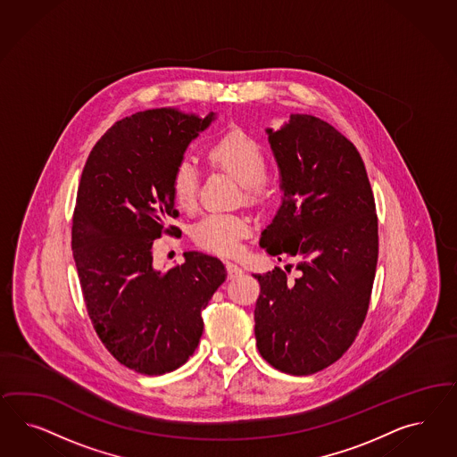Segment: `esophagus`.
<instances>
[{
    "instance_id": "34e87169",
    "label": "esophagus",
    "mask_w": 457,
    "mask_h": 457,
    "mask_svg": "<svg viewBox=\"0 0 457 457\" xmlns=\"http://www.w3.org/2000/svg\"><path fill=\"white\" fill-rule=\"evenodd\" d=\"M226 270H228V278H229V279L241 277V275L245 273L243 268H241L239 264L233 263V262H228V263H226Z\"/></svg>"
}]
</instances>
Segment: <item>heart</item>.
Returning <instances> with one entry per match:
<instances>
[{"instance_id": "b5f03b06", "label": "heart", "mask_w": 457, "mask_h": 457, "mask_svg": "<svg viewBox=\"0 0 457 457\" xmlns=\"http://www.w3.org/2000/svg\"><path fill=\"white\" fill-rule=\"evenodd\" d=\"M209 161L216 167L231 172L245 186L248 197L262 194L268 159L263 147L246 132L235 129L216 138L209 147ZM199 189V172L193 161L182 159L172 172L170 191L180 208L191 209L195 204ZM249 222L236 214H209L195 224V243L218 254H235L241 237L248 235Z\"/></svg>"}]
</instances>
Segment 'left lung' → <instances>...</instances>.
<instances>
[{"label": "left lung", "mask_w": 457, "mask_h": 457, "mask_svg": "<svg viewBox=\"0 0 457 457\" xmlns=\"http://www.w3.org/2000/svg\"><path fill=\"white\" fill-rule=\"evenodd\" d=\"M266 134L283 195L260 246L295 256L298 273L288 277L287 264L254 275L256 345L285 374H315L345 353L369 310L378 258L374 193L355 145L319 117L291 113Z\"/></svg>", "instance_id": "obj_1"}]
</instances>
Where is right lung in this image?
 I'll list each match as a JSON object with an SVG mask.
<instances>
[{"instance_id": "obj_1", "label": "right lung", "mask_w": 457, "mask_h": 457, "mask_svg": "<svg viewBox=\"0 0 457 457\" xmlns=\"http://www.w3.org/2000/svg\"><path fill=\"white\" fill-rule=\"evenodd\" d=\"M216 120L178 109L137 112L112 125L83 167L71 249L88 317L122 365L144 375L179 369L199 344L224 264L186 251L184 263L154 266V239L178 228L172 172L189 144Z\"/></svg>"}]
</instances>
